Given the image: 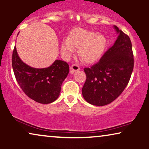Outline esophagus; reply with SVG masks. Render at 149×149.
Instances as JSON below:
<instances>
[{
    "label": "esophagus",
    "mask_w": 149,
    "mask_h": 149,
    "mask_svg": "<svg viewBox=\"0 0 149 149\" xmlns=\"http://www.w3.org/2000/svg\"><path fill=\"white\" fill-rule=\"evenodd\" d=\"M71 69H72V71H74V72H76V71H78L79 70V66L78 65H77V64H73V65L71 66Z\"/></svg>",
    "instance_id": "obj_1"
}]
</instances>
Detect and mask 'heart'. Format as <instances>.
Returning <instances> with one entry per match:
<instances>
[{
    "label": "heart",
    "instance_id": "heart-1",
    "mask_svg": "<svg viewBox=\"0 0 149 149\" xmlns=\"http://www.w3.org/2000/svg\"><path fill=\"white\" fill-rule=\"evenodd\" d=\"M107 40L102 34L83 29H76L70 35L68 39L62 42L61 52L70 56L74 48L79 49L78 55L82 61L92 63L102 57L105 51Z\"/></svg>",
    "mask_w": 149,
    "mask_h": 149
}]
</instances>
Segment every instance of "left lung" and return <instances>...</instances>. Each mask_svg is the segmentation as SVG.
<instances>
[{
  "label": "left lung",
  "mask_w": 149,
  "mask_h": 149,
  "mask_svg": "<svg viewBox=\"0 0 149 149\" xmlns=\"http://www.w3.org/2000/svg\"><path fill=\"white\" fill-rule=\"evenodd\" d=\"M118 36L111 47L95 65L84 68L86 80L82 95L87 102L102 106L116 100L126 87L134 68L132 43L129 37L116 26Z\"/></svg>",
  "instance_id": "1"
}]
</instances>
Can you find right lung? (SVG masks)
Listing matches in <instances>:
<instances>
[{"mask_svg": "<svg viewBox=\"0 0 149 149\" xmlns=\"http://www.w3.org/2000/svg\"><path fill=\"white\" fill-rule=\"evenodd\" d=\"M12 66L15 78L24 93L41 104H49L58 98L61 84L70 71L65 61L55 60L46 68H34L26 65L18 55L15 47Z\"/></svg>", "mask_w": 149, "mask_h": 149, "instance_id": "right-lung-1", "label": "right lung"}]
</instances>
